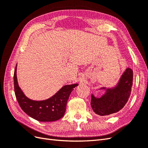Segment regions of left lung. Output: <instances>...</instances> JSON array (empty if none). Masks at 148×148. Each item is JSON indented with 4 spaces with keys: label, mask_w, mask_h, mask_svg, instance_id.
Wrapping results in <instances>:
<instances>
[{
    "label": "left lung",
    "mask_w": 148,
    "mask_h": 148,
    "mask_svg": "<svg viewBox=\"0 0 148 148\" xmlns=\"http://www.w3.org/2000/svg\"><path fill=\"white\" fill-rule=\"evenodd\" d=\"M133 77V70L127 68L115 87L101 88V89H106V92L99 98L91 95V106L93 111L100 116H107L117 113L122 109L131 95Z\"/></svg>",
    "instance_id": "obj_1"
}]
</instances>
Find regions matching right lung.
Returning a JSON list of instances; mask_svg holds the SVG:
<instances>
[{
	"mask_svg": "<svg viewBox=\"0 0 148 148\" xmlns=\"http://www.w3.org/2000/svg\"><path fill=\"white\" fill-rule=\"evenodd\" d=\"M16 65L13 76L14 89L16 98L21 109L29 117L40 122H53L64 117L70 93L78 84L65 85L46 100H31L24 95L18 84Z\"/></svg>",
	"mask_w": 148,
	"mask_h": 148,
	"instance_id": "1",
	"label": "right lung"
}]
</instances>
